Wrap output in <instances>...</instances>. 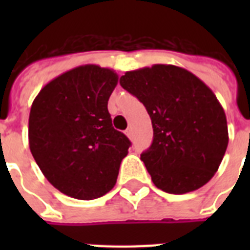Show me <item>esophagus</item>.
Returning a JSON list of instances; mask_svg holds the SVG:
<instances>
[{
  "mask_svg": "<svg viewBox=\"0 0 250 250\" xmlns=\"http://www.w3.org/2000/svg\"><path fill=\"white\" fill-rule=\"evenodd\" d=\"M125 135H127V137H128V139H132V136H133L132 128H127V129H125Z\"/></svg>",
  "mask_w": 250,
  "mask_h": 250,
  "instance_id": "obj_1",
  "label": "esophagus"
}]
</instances>
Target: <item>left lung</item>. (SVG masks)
Returning a JSON list of instances; mask_svg holds the SVG:
<instances>
[{"label":"left lung","mask_w":250,"mask_h":250,"mask_svg":"<svg viewBox=\"0 0 250 250\" xmlns=\"http://www.w3.org/2000/svg\"><path fill=\"white\" fill-rule=\"evenodd\" d=\"M119 83L152 119L153 143L141 161L154 186L172 194L205 186L229 145L225 110L213 90L174 64L127 71Z\"/></svg>","instance_id":"obj_1"}]
</instances>
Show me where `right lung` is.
Returning a JSON list of instances; mask_svg holds the SVG:
<instances>
[{
	"mask_svg": "<svg viewBox=\"0 0 250 250\" xmlns=\"http://www.w3.org/2000/svg\"><path fill=\"white\" fill-rule=\"evenodd\" d=\"M117 84L111 68L84 64L54 78L33 100L29 149L48 182L70 197L98 198L117 183L131 145L107 110Z\"/></svg>",
	"mask_w": 250,
	"mask_h": 250,
	"instance_id": "1",
	"label": "right lung"
}]
</instances>
